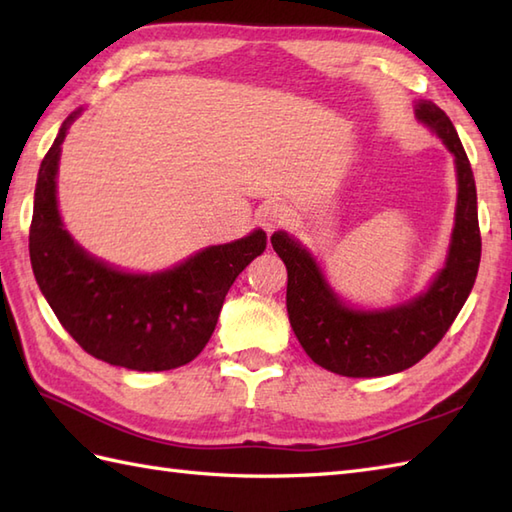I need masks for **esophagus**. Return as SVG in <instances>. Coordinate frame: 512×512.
Here are the masks:
<instances>
[{
	"instance_id": "obj_1",
	"label": "esophagus",
	"mask_w": 512,
	"mask_h": 512,
	"mask_svg": "<svg viewBox=\"0 0 512 512\" xmlns=\"http://www.w3.org/2000/svg\"><path fill=\"white\" fill-rule=\"evenodd\" d=\"M257 220H259V224H262L264 231L273 233L275 228L286 224V220H288V206L284 202H277V200L266 202V204L259 206Z\"/></svg>"
}]
</instances>
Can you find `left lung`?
<instances>
[{
  "label": "left lung",
  "instance_id": "8db88e82",
  "mask_svg": "<svg viewBox=\"0 0 512 512\" xmlns=\"http://www.w3.org/2000/svg\"><path fill=\"white\" fill-rule=\"evenodd\" d=\"M416 116L442 138L458 169V206L447 264L427 292L387 310L350 308L295 237L284 231L270 237L288 270L286 306L292 330L312 361L334 374L372 378L416 365L442 341L475 284L482 237L471 162L449 116L436 103L418 101Z\"/></svg>",
  "mask_w": 512,
  "mask_h": 512
}]
</instances>
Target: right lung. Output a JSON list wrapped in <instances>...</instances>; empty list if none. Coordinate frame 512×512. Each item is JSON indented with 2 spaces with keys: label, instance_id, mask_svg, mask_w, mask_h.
I'll use <instances>...</instances> for the list:
<instances>
[{
  "label": "right lung",
  "instance_id": "1",
  "mask_svg": "<svg viewBox=\"0 0 512 512\" xmlns=\"http://www.w3.org/2000/svg\"><path fill=\"white\" fill-rule=\"evenodd\" d=\"M79 114L65 118L41 160L30 224L32 273L59 323L99 361L136 372L187 365L209 343L228 288L266 250V233L257 228L154 275L123 273L88 255L57 209L61 143Z\"/></svg>",
  "mask_w": 512,
  "mask_h": 512
}]
</instances>
